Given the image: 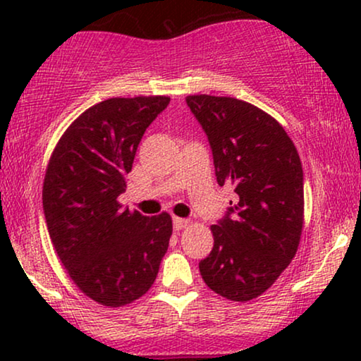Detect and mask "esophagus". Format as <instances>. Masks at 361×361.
<instances>
[{
  "label": "esophagus",
  "mask_w": 361,
  "mask_h": 361,
  "mask_svg": "<svg viewBox=\"0 0 361 361\" xmlns=\"http://www.w3.org/2000/svg\"><path fill=\"white\" fill-rule=\"evenodd\" d=\"M172 224H174L176 230H182V228H185V226H189L190 221L187 219H179V216H174V219H172Z\"/></svg>",
  "instance_id": "obj_1"
}]
</instances>
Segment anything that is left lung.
<instances>
[{"mask_svg":"<svg viewBox=\"0 0 361 361\" xmlns=\"http://www.w3.org/2000/svg\"><path fill=\"white\" fill-rule=\"evenodd\" d=\"M209 137L219 185L236 194L219 224L214 250L199 263L212 290L236 302L258 298L288 268L304 225V174L284 128L248 102L189 95Z\"/></svg>","mask_w":361,"mask_h":361,"instance_id":"obj_1","label":"left lung"}]
</instances>
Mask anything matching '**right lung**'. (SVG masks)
Wrapping results in <instances>:
<instances>
[{"mask_svg":"<svg viewBox=\"0 0 361 361\" xmlns=\"http://www.w3.org/2000/svg\"><path fill=\"white\" fill-rule=\"evenodd\" d=\"M169 102L159 95L97 103L67 128L49 159V236L77 288L108 307L146 294L169 246V214L145 216L118 202L146 128Z\"/></svg>","mask_w":361,"mask_h":361,"instance_id":"1","label":"right lung"}]
</instances>
